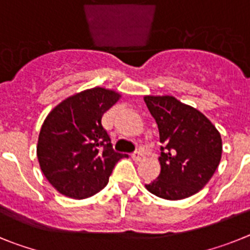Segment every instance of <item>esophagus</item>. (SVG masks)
I'll list each match as a JSON object with an SVG mask.
<instances>
[{"label": "esophagus", "mask_w": 250, "mask_h": 250, "mask_svg": "<svg viewBox=\"0 0 250 250\" xmlns=\"http://www.w3.org/2000/svg\"><path fill=\"white\" fill-rule=\"evenodd\" d=\"M131 157H132V160H133V161L138 162V161H141V160H142L145 156H143V153L141 151H136L134 153H132Z\"/></svg>", "instance_id": "1"}]
</instances>
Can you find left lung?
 Listing matches in <instances>:
<instances>
[{
	"label": "left lung",
	"mask_w": 250,
	"mask_h": 250,
	"mask_svg": "<svg viewBox=\"0 0 250 250\" xmlns=\"http://www.w3.org/2000/svg\"><path fill=\"white\" fill-rule=\"evenodd\" d=\"M143 99L157 123L162 143L161 172L146 188L166 200L196 194L220 164V133L200 110L172 95H145Z\"/></svg>",
	"instance_id": "left-lung-1"
}]
</instances>
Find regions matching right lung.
<instances>
[{"instance_id":"1","label":"right lung","mask_w":250,"mask_h":250,"mask_svg":"<svg viewBox=\"0 0 250 250\" xmlns=\"http://www.w3.org/2000/svg\"><path fill=\"white\" fill-rule=\"evenodd\" d=\"M122 95L95 86L70 95L47 114L39 134L40 168L56 191L85 199L107 186L117 162L128 155L113 149L102 117Z\"/></svg>"}]
</instances>
